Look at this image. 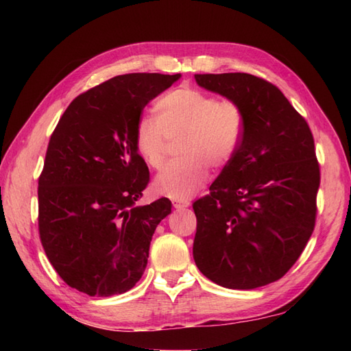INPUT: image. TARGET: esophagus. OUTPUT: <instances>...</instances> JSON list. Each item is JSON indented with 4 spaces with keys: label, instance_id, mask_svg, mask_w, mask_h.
<instances>
[{
    "label": "esophagus",
    "instance_id": "obj_1",
    "mask_svg": "<svg viewBox=\"0 0 351 351\" xmlns=\"http://www.w3.org/2000/svg\"><path fill=\"white\" fill-rule=\"evenodd\" d=\"M171 204H173V206L176 208V210H182V208L190 206L189 200H176V199H173V200H171Z\"/></svg>",
    "mask_w": 351,
    "mask_h": 351
}]
</instances>
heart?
<instances>
[{
  "label": "heart",
  "mask_w": 351,
  "mask_h": 351,
  "mask_svg": "<svg viewBox=\"0 0 351 351\" xmlns=\"http://www.w3.org/2000/svg\"><path fill=\"white\" fill-rule=\"evenodd\" d=\"M156 117H140L134 143L149 167L160 169L170 140L181 138V160L167 164L155 178L154 189L171 199H187L208 181V166L225 167L240 147L245 114L238 102L181 87L155 104Z\"/></svg>",
  "instance_id": "b5f03b06"
}]
</instances>
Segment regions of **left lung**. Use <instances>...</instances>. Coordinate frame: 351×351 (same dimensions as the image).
Listing matches in <instances>:
<instances>
[{
	"instance_id": "left-lung-1",
	"label": "left lung",
	"mask_w": 351,
	"mask_h": 351,
	"mask_svg": "<svg viewBox=\"0 0 351 351\" xmlns=\"http://www.w3.org/2000/svg\"><path fill=\"white\" fill-rule=\"evenodd\" d=\"M196 83L244 110L234 158L210 195L193 204V258L208 279L230 289L276 282L314 232L319 166L314 137L278 87L250 73H202Z\"/></svg>"
}]
</instances>
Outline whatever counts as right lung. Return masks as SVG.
<instances>
[{
	"mask_svg": "<svg viewBox=\"0 0 351 351\" xmlns=\"http://www.w3.org/2000/svg\"><path fill=\"white\" fill-rule=\"evenodd\" d=\"M181 73H126L81 93L52 132L39 178L45 253L71 288L123 294L140 280L167 197L136 206L149 182L134 143L141 111Z\"/></svg>",
	"mask_w": 351,
	"mask_h": 351,
	"instance_id": "1",
	"label": "right lung"
}]
</instances>
